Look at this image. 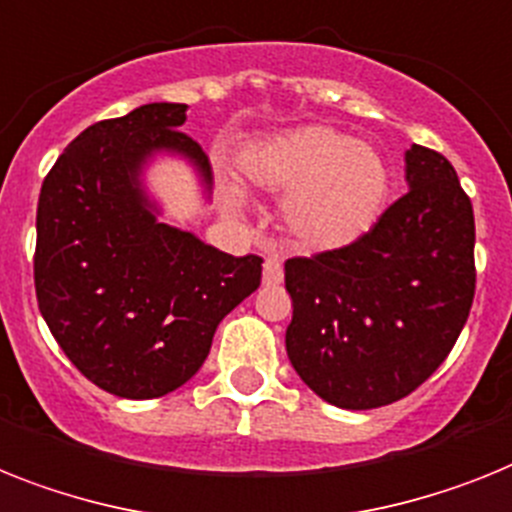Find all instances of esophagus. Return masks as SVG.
<instances>
[{"instance_id": "34e87169", "label": "esophagus", "mask_w": 512, "mask_h": 512, "mask_svg": "<svg viewBox=\"0 0 512 512\" xmlns=\"http://www.w3.org/2000/svg\"><path fill=\"white\" fill-rule=\"evenodd\" d=\"M283 281V265L278 257H268L263 265V283L265 286H278Z\"/></svg>"}]
</instances>
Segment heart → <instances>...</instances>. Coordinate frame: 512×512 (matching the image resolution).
Listing matches in <instances>:
<instances>
[{"mask_svg":"<svg viewBox=\"0 0 512 512\" xmlns=\"http://www.w3.org/2000/svg\"><path fill=\"white\" fill-rule=\"evenodd\" d=\"M242 176L265 195L286 197V229L307 252L359 242L382 216L390 192L388 163L372 145L320 124L252 145L242 156ZM223 197L239 205L234 184H223Z\"/></svg>","mask_w":512,"mask_h":512,"instance_id":"b5f03b06","label":"heart"}]
</instances>
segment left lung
I'll return each instance as SVG.
<instances>
[{
  "mask_svg": "<svg viewBox=\"0 0 512 512\" xmlns=\"http://www.w3.org/2000/svg\"><path fill=\"white\" fill-rule=\"evenodd\" d=\"M406 182L359 242L286 260V354L338 409L414 393L445 362L474 302V208L453 163L411 145Z\"/></svg>",
  "mask_w": 512,
  "mask_h": 512,
  "instance_id": "1",
  "label": "left lung"
}]
</instances>
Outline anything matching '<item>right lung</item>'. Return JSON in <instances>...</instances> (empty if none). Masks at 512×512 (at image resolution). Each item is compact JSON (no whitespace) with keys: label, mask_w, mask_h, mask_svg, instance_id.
Segmentation results:
<instances>
[{"label":"right lung","mask_w":512,"mask_h":512,"mask_svg":"<svg viewBox=\"0 0 512 512\" xmlns=\"http://www.w3.org/2000/svg\"><path fill=\"white\" fill-rule=\"evenodd\" d=\"M187 103H145L103 119L64 148L36 213L38 309L93 385L119 398H161L203 367L218 322L260 286L263 260L234 257L158 221L143 169L158 153L213 171L179 132Z\"/></svg>","instance_id":"obj_1"}]
</instances>
